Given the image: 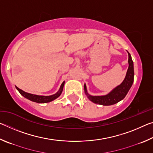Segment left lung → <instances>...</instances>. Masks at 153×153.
<instances>
[{
  "label": "left lung",
  "instance_id": "left-lung-1",
  "mask_svg": "<svg viewBox=\"0 0 153 153\" xmlns=\"http://www.w3.org/2000/svg\"><path fill=\"white\" fill-rule=\"evenodd\" d=\"M128 53L129 67L125 79L120 85L115 88L108 94L104 96H91L88 93L86 86V84H84V92L88 98L92 102L104 106H108L116 104L126 97V94H128L129 89L132 86L134 76L133 61L130 54L128 52Z\"/></svg>",
  "mask_w": 153,
  "mask_h": 153
}]
</instances>
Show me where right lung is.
Returning <instances> with one entry per match:
<instances>
[{
  "label": "right lung",
  "mask_w": 153,
  "mask_h": 153,
  "mask_svg": "<svg viewBox=\"0 0 153 153\" xmlns=\"http://www.w3.org/2000/svg\"><path fill=\"white\" fill-rule=\"evenodd\" d=\"M64 84H65V82H63L61 84L59 91L56 92V94L51 95V96H39V95L32 94H30V93L23 91L22 90L19 89V88H17V86H16V88L18 91H19L20 94L23 96V97L27 98V99H29L30 100H31V101L38 102V103H46V102L53 101V100L56 99V98H57L61 94V93L63 92V90Z\"/></svg>",
  "instance_id": "1"
}]
</instances>
